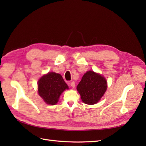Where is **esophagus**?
Returning <instances> with one entry per match:
<instances>
[{"label":"esophagus","instance_id":"34e87169","mask_svg":"<svg viewBox=\"0 0 146 146\" xmlns=\"http://www.w3.org/2000/svg\"><path fill=\"white\" fill-rule=\"evenodd\" d=\"M70 85V86H71L72 88H75V82H71Z\"/></svg>","mask_w":146,"mask_h":146}]
</instances>
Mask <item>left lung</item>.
Listing matches in <instances>:
<instances>
[{
  "label": "left lung",
  "instance_id": "1",
  "mask_svg": "<svg viewBox=\"0 0 146 146\" xmlns=\"http://www.w3.org/2000/svg\"><path fill=\"white\" fill-rule=\"evenodd\" d=\"M107 82L105 77L93 71L84 74L76 89L85 104L98 103L107 90Z\"/></svg>",
  "mask_w": 146,
  "mask_h": 146
}]
</instances>
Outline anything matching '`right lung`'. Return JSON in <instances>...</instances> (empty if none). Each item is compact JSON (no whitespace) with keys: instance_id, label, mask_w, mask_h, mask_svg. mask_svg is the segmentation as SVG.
<instances>
[{"instance_id":"1","label":"right lung","mask_w":146,"mask_h":146,"mask_svg":"<svg viewBox=\"0 0 146 146\" xmlns=\"http://www.w3.org/2000/svg\"><path fill=\"white\" fill-rule=\"evenodd\" d=\"M38 84L39 95L48 105L56 104L62 93L69 89L60 74L54 72L43 75Z\"/></svg>"}]
</instances>
